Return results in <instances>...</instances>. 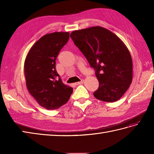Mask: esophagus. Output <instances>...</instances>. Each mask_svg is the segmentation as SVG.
Masks as SVG:
<instances>
[{
  "label": "esophagus",
  "instance_id": "esophagus-1",
  "mask_svg": "<svg viewBox=\"0 0 154 154\" xmlns=\"http://www.w3.org/2000/svg\"><path fill=\"white\" fill-rule=\"evenodd\" d=\"M83 82H84V81L81 80V81H79V82H77V83H75V85H81L82 83H83Z\"/></svg>",
  "mask_w": 154,
  "mask_h": 154
}]
</instances>
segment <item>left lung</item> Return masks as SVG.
<instances>
[{"mask_svg":"<svg viewBox=\"0 0 154 154\" xmlns=\"http://www.w3.org/2000/svg\"><path fill=\"white\" fill-rule=\"evenodd\" d=\"M70 37L95 71L99 86L94 97L109 103L119 100L132 80V57L125 44L100 26L73 31Z\"/></svg>","mask_w":154,"mask_h":154,"instance_id":"obj_1","label":"left lung"}]
</instances>
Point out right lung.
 <instances>
[{
    "label": "right lung",
    "instance_id": "right-lung-1",
    "mask_svg": "<svg viewBox=\"0 0 154 154\" xmlns=\"http://www.w3.org/2000/svg\"><path fill=\"white\" fill-rule=\"evenodd\" d=\"M69 39V32L45 34L34 44L24 62L27 89L40 106L57 109L69 100L73 88L62 82L55 68V60Z\"/></svg>",
    "mask_w": 154,
    "mask_h": 154
}]
</instances>
